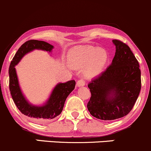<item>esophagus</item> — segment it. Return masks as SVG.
Wrapping results in <instances>:
<instances>
[{
	"instance_id": "1",
	"label": "esophagus",
	"mask_w": 151,
	"mask_h": 151,
	"mask_svg": "<svg viewBox=\"0 0 151 151\" xmlns=\"http://www.w3.org/2000/svg\"><path fill=\"white\" fill-rule=\"evenodd\" d=\"M77 86L78 87L83 86H85V81L83 80V79H80V80H78L77 81Z\"/></svg>"
}]
</instances>
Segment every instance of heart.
<instances>
[{"label": "heart", "mask_w": 151, "mask_h": 151, "mask_svg": "<svg viewBox=\"0 0 151 151\" xmlns=\"http://www.w3.org/2000/svg\"><path fill=\"white\" fill-rule=\"evenodd\" d=\"M71 61L76 67L85 68L88 77H95L101 72L108 60L104 50L93 47H78L73 50Z\"/></svg>", "instance_id": "obj_1"}]
</instances>
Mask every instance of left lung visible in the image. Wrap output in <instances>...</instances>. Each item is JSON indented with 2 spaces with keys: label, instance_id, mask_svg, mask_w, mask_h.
<instances>
[{
  "label": "left lung",
  "instance_id": "8db88e82",
  "mask_svg": "<svg viewBox=\"0 0 151 151\" xmlns=\"http://www.w3.org/2000/svg\"><path fill=\"white\" fill-rule=\"evenodd\" d=\"M116 52L109 66L88 83L89 112L102 120H114L129 114L141 89L138 61L130 48L117 40H112Z\"/></svg>",
  "mask_w": 151,
  "mask_h": 151
}]
</instances>
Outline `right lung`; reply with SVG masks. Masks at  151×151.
<instances>
[{
    "mask_svg": "<svg viewBox=\"0 0 151 151\" xmlns=\"http://www.w3.org/2000/svg\"><path fill=\"white\" fill-rule=\"evenodd\" d=\"M54 47L44 41L31 40L19 47L14 55L9 67V90L14 103L19 111L37 122H44L54 119L62 112L65 102L68 95L75 88L76 81H69L59 83L50 94V98L42 106H36L26 99L19 84L15 66L27 53L35 50H42L51 52Z\"/></svg>",
    "mask_w": 151,
    "mask_h": 151,
    "instance_id": "add662e5",
    "label": "right lung"
}]
</instances>
